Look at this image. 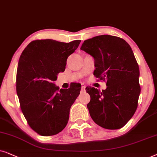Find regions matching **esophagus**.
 Returning a JSON list of instances; mask_svg holds the SVG:
<instances>
[{"mask_svg":"<svg viewBox=\"0 0 157 157\" xmlns=\"http://www.w3.org/2000/svg\"><path fill=\"white\" fill-rule=\"evenodd\" d=\"M85 85L84 84L81 85V92H85Z\"/></svg>","mask_w":157,"mask_h":157,"instance_id":"34e87169","label":"esophagus"}]
</instances>
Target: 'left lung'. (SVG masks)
<instances>
[{
	"label": "left lung",
	"mask_w": 157,
	"mask_h": 157,
	"mask_svg": "<svg viewBox=\"0 0 157 157\" xmlns=\"http://www.w3.org/2000/svg\"><path fill=\"white\" fill-rule=\"evenodd\" d=\"M80 49L94 58L93 75L107 85L102 91L85 89L92 119L104 128H122L135 113L141 92L139 64L130 45L120 37L100 35L84 41Z\"/></svg>",
	"instance_id": "8db88e82"
}]
</instances>
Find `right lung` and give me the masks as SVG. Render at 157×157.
Instances as JSON below:
<instances>
[{
    "label": "right lung",
    "mask_w": 157,
    "mask_h": 157,
    "mask_svg": "<svg viewBox=\"0 0 157 157\" xmlns=\"http://www.w3.org/2000/svg\"><path fill=\"white\" fill-rule=\"evenodd\" d=\"M80 41L38 39L29 43L21 55L16 92L27 123L39 135L57 134L67 124L70 108L80 95L81 85L74 82L68 89L59 90L54 81L65 70L67 59Z\"/></svg>",
    "instance_id": "obj_1"
}]
</instances>
